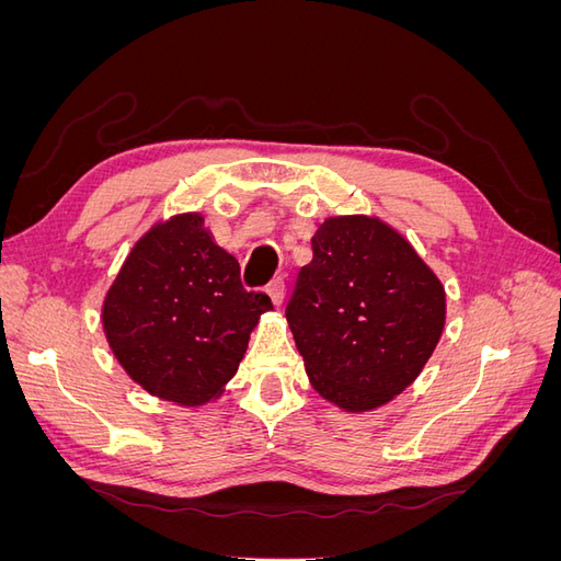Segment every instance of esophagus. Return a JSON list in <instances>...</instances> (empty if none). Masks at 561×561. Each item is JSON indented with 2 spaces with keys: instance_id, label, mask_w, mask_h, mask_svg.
<instances>
[{
  "instance_id": "1",
  "label": "esophagus",
  "mask_w": 561,
  "mask_h": 561,
  "mask_svg": "<svg viewBox=\"0 0 561 561\" xmlns=\"http://www.w3.org/2000/svg\"><path fill=\"white\" fill-rule=\"evenodd\" d=\"M266 295L271 297V301L276 304H283V299H285V280L283 278H276V280H271L268 285H266Z\"/></svg>"
}]
</instances>
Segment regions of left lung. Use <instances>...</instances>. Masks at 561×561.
Segmentation results:
<instances>
[{"instance_id": "1", "label": "left lung", "mask_w": 561, "mask_h": 561, "mask_svg": "<svg viewBox=\"0 0 561 561\" xmlns=\"http://www.w3.org/2000/svg\"><path fill=\"white\" fill-rule=\"evenodd\" d=\"M285 307L318 393L346 412L400 396L445 328V287L379 217H328Z\"/></svg>"}]
</instances>
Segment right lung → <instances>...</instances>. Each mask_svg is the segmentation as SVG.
I'll list each match as a JSON object with an SVG mask.
<instances>
[{
  "instance_id": "obj_1",
  "label": "right lung",
  "mask_w": 561,
  "mask_h": 561,
  "mask_svg": "<svg viewBox=\"0 0 561 561\" xmlns=\"http://www.w3.org/2000/svg\"><path fill=\"white\" fill-rule=\"evenodd\" d=\"M264 293H248L241 266L198 213L151 227L133 245L103 304V328L126 375L184 407L222 393L243 360Z\"/></svg>"
}]
</instances>
